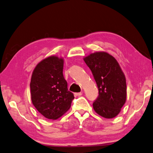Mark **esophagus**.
<instances>
[{
  "label": "esophagus",
  "mask_w": 153,
  "mask_h": 153,
  "mask_svg": "<svg viewBox=\"0 0 153 153\" xmlns=\"http://www.w3.org/2000/svg\"><path fill=\"white\" fill-rule=\"evenodd\" d=\"M75 95L76 96H80L82 95V92H79V93H75Z\"/></svg>",
  "instance_id": "34e87169"
}]
</instances>
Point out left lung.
<instances>
[{
	"instance_id": "1",
	"label": "left lung",
	"mask_w": 153,
	"mask_h": 153,
	"mask_svg": "<svg viewBox=\"0 0 153 153\" xmlns=\"http://www.w3.org/2000/svg\"><path fill=\"white\" fill-rule=\"evenodd\" d=\"M98 88V96L93 102L96 113L106 119L119 114L126 100V80L115 58L98 52L85 59Z\"/></svg>"
}]
</instances>
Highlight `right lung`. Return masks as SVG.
Returning <instances> with one entry per match:
<instances>
[{"label": "right lung", "mask_w": 153, "mask_h": 153, "mask_svg": "<svg viewBox=\"0 0 153 153\" xmlns=\"http://www.w3.org/2000/svg\"><path fill=\"white\" fill-rule=\"evenodd\" d=\"M63 59L51 56L39 62L32 75V102L39 112L48 119L63 115L74 99L63 76Z\"/></svg>", "instance_id": "right-lung-1"}]
</instances>
